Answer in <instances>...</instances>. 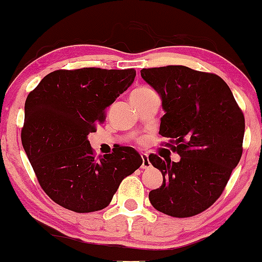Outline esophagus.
I'll list each match as a JSON object with an SVG mask.
<instances>
[{"label":"esophagus","instance_id":"obj_1","mask_svg":"<svg viewBox=\"0 0 262 262\" xmlns=\"http://www.w3.org/2000/svg\"><path fill=\"white\" fill-rule=\"evenodd\" d=\"M141 158H142V164H141V168H143V169L151 168V163H149L148 156H147V154H141Z\"/></svg>","mask_w":262,"mask_h":262}]
</instances>
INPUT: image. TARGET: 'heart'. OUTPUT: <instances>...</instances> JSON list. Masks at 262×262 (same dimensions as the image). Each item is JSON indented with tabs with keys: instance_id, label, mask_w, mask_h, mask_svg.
Listing matches in <instances>:
<instances>
[{
	"instance_id": "1",
	"label": "heart",
	"mask_w": 262,
	"mask_h": 262,
	"mask_svg": "<svg viewBox=\"0 0 262 262\" xmlns=\"http://www.w3.org/2000/svg\"><path fill=\"white\" fill-rule=\"evenodd\" d=\"M152 93H155V92H154V89H151V88L139 86V88H136V89L132 90L131 99L142 98V96H147V95H149V94H152Z\"/></svg>"
}]
</instances>
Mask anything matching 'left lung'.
Wrapping results in <instances>:
<instances>
[{"label":"left lung","mask_w":262,"mask_h":262,"mask_svg":"<svg viewBox=\"0 0 262 262\" xmlns=\"http://www.w3.org/2000/svg\"><path fill=\"white\" fill-rule=\"evenodd\" d=\"M141 76L162 98L163 142L179 162L149 155L162 172L160 188L149 192L155 209L189 218L211 207L224 192L243 155L245 117L228 84L213 73L184 66L147 68Z\"/></svg>","instance_id":"left-lung-1"}]
</instances>
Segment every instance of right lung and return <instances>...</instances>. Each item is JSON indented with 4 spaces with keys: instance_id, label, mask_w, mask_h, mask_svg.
Returning a JSON list of instances; mask_svg holds the SVG:
<instances>
[{
    "instance_id": "obj_1",
    "label": "right lung",
    "mask_w": 262,
    "mask_h": 262,
    "mask_svg": "<svg viewBox=\"0 0 262 262\" xmlns=\"http://www.w3.org/2000/svg\"><path fill=\"white\" fill-rule=\"evenodd\" d=\"M135 76L132 68L59 69L28 94L22 145L39 186L60 207L76 213L104 209L122 179L142 164L132 147L117 146L95 157L88 141Z\"/></svg>"
}]
</instances>
